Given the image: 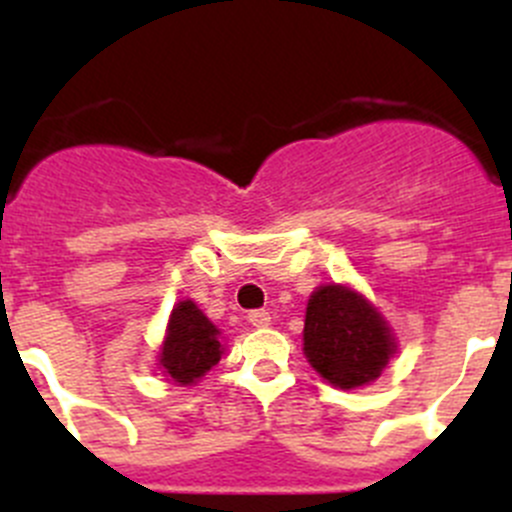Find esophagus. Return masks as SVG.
<instances>
[{
    "label": "esophagus",
    "instance_id": "esophagus-1",
    "mask_svg": "<svg viewBox=\"0 0 512 512\" xmlns=\"http://www.w3.org/2000/svg\"><path fill=\"white\" fill-rule=\"evenodd\" d=\"M247 322H250L252 327H257V329H265V327H270L272 317H270V312H267V309H255V312H250Z\"/></svg>",
    "mask_w": 512,
    "mask_h": 512
}]
</instances>
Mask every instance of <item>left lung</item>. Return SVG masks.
I'll return each instance as SVG.
<instances>
[{
	"instance_id": "1",
	"label": "left lung",
	"mask_w": 512,
	"mask_h": 512,
	"mask_svg": "<svg viewBox=\"0 0 512 512\" xmlns=\"http://www.w3.org/2000/svg\"><path fill=\"white\" fill-rule=\"evenodd\" d=\"M304 356L337 389H359L381 376L396 356L394 329L349 285H319L304 314Z\"/></svg>"
}]
</instances>
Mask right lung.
Masks as SVG:
<instances>
[{"label": "right lung", "instance_id": "right-lung-1", "mask_svg": "<svg viewBox=\"0 0 512 512\" xmlns=\"http://www.w3.org/2000/svg\"><path fill=\"white\" fill-rule=\"evenodd\" d=\"M225 352L220 329L193 299H180L168 317L158 369L178 386H193L213 369Z\"/></svg>", "mask_w": 512, "mask_h": 512}]
</instances>
